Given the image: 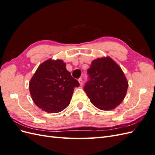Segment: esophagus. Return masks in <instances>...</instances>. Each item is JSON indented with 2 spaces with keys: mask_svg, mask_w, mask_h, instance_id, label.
Instances as JSON below:
<instances>
[{
  "mask_svg": "<svg viewBox=\"0 0 155 155\" xmlns=\"http://www.w3.org/2000/svg\"><path fill=\"white\" fill-rule=\"evenodd\" d=\"M78 81H79V84H80V85H83V79H82V78H79L78 79Z\"/></svg>",
  "mask_w": 155,
  "mask_h": 155,
  "instance_id": "obj_1",
  "label": "esophagus"
}]
</instances>
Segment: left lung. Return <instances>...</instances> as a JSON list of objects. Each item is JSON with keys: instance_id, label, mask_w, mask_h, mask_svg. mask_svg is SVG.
Masks as SVG:
<instances>
[{"instance_id": "8db88e82", "label": "left lung", "mask_w": 155, "mask_h": 155, "mask_svg": "<svg viewBox=\"0 0 155 155\" xmlns=\"http://www.w3.org/2000/svg\"><path fill=\"white\" fill-rule=\"evenodd\" d=\"M84 91L92 104L103 110L115 109L125 97L128 81L119 65L109 57L97 58L87 70Z\"/></svg>"}]
</instances>
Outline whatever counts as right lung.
I'll list each match as a JSON object with an SVG mask.
<instances>
[{
  "instance_id": "1",
  "label": "right lung",
  "mask_w": 155,
  "mask_h": 155,
  "mask_svg": "<svg viewBox=\"0 0 155 155\" xmlns=\"http://www.w3.org/2000/svg\"><path fill=\"white\" fill-rule=\"evenodd\" d=\"M79 86L61 59H48L41 64L29 83L35 104L49 113H57L68 106L74 89Z\"/></svg>"
}]
</instances>
